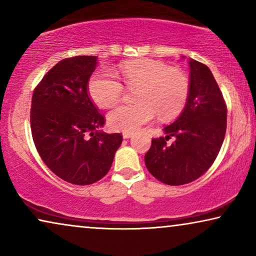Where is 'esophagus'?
Segmentation results:
<instances>
[{
    "instance_id": "1",
    "label": "esophagus",
    "mask_w": 256,
    "mask_h": 256,
    "mask_svg": "<svg viewBox=\"0 0 256 256\" xmlns=\"http://www.w3.org/2000/svg\"><path fill=\"white\" fill-rule=\"evenodd\" d=\"M122 136H124V138H130L132 136V132H124V134H122Z\"/></svg>"
}]
</instances>
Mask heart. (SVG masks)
I'll use <instances>...</instances> for the list:
<instances>
[{
  "mask_svg": "<svg viewBox=\"0 0 256 256\" xmlns=\"http://www.w3.org/2000/svg\"><path fill=\"white\" fill-rule=\"evenodd\" d=\"M122 82L128 88L136 90L134 104H120L107 115L108 124L114 130L134 132L155 118H170L183 110L190 94V80L183 71L171 68L160 60L126 62L121 65ZM88 92L100 107H110L120 101L124 85L113 73L100 70L90 76Z\"/></svg>",
  "mask_w": 256,
  "mask_h": 256,
  "instance_id": "obj_1",
  "label": "heart"
}]
</instances>
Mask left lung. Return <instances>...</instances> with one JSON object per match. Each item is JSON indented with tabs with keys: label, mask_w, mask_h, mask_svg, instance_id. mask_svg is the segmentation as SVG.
I'll use <instances>...</instances> for the list:
<instances>
[{
	"label": "left lung",
	"mask_w": 256,
	"mask_h": 256,
	"mask_svg": "<svg viewBox=\"0 0 256 256\" xmlns=\"http://www.w3.org/2000/svg\"><path fill=\"white\" fill-rule=\"evenodd\" d=\"M184 58V57H183ZM190 65V94L180 116L154 138L144 156L146 169L168 185L191 183L210 169L225 138L227 108L211 70L194 59ZM171 137L175 141L168 145Z\"/></svg>",
	"instance_id": "1"
}]
</instances>
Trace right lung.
<instances>
[{
    "mask_svg": "<svg viewBox=\"0 0 256 256\" xmlns=\"http://www.w3.org/2000/svg\"><path fill=\"white\" fill-rule=\"evenodd\" d=\"M96 66L94 56L62 59L42 79L31 101V132L38 154L52 172L76 185L106 176L122 143L118 132L99 130L104 118L87 92Z\"/></svg>",
    "mask_w": 256,
    "mask_h": 256,
    "instance_id": "1",
    "label": "right lung"
}]
</instances>
